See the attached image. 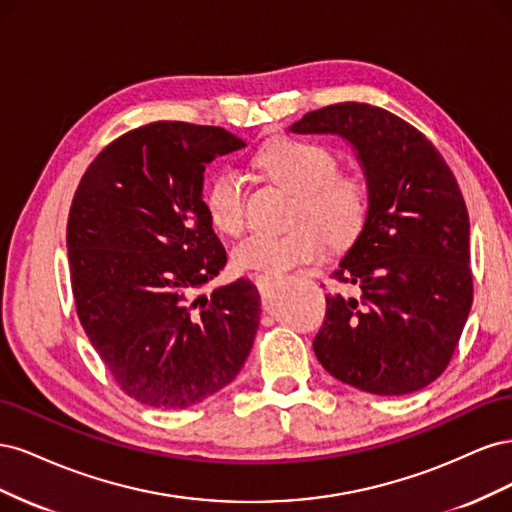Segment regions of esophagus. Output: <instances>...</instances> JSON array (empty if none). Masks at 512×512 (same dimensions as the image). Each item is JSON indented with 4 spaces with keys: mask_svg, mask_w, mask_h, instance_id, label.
Returning <instances> with one entry per match:
<instances>
[{
    "mask_svg": "<svg viewBox=\"0 0 512 512\" xmlns=\"http://www.w3.org/2000/svg\"><path fill=\"white\" fill-rule=\"evenodd\" d=\"M275 282H277L275 277H258V280H256V288L260 290V294H267V292L273 288Z\"/></svg>",
    "mask_w": 512,
    "mask_h": 512,
    "instance_id": "esophagus-1",
    "label": "esophagus"
}]
</instances>
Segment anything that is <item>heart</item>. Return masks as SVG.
<instances>
[{
    "mask_svg": "<svg viewBox=\"0 0 512 512\" xmlns=\"http://www.w3.org/2000/svg\"><path fill=\"white\" fill-rule=\"evenodd\" d=\"M256 166L277 185L297 194L292 222L303 224L282 235L256 232L245 237L232 250V262L239 271L280 277L303 262L318 260L327 250V237L342 245L361 232L369 207L367 188L356 175L337 173V158L331 149L301 138H275L258 151ZM205 209L220 232L239 235L245 207L237 170L224 168L211 177Z\"/></svg>",
    "mask_w": 512,
    "mask_h": 512,
    "instance_id": "1",
    "label": "heart"
}]
</instances>
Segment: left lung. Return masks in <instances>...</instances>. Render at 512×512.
Listing matches in <instances>:
<instances>
[{"label":"left lung","instance_id":"left-lung-1","mask_svg":"<svg viewBox=\"0 0 512 512\" xmlns=\"http://www.w3.org/2000/svg\"><path fill=\"white\" fill-rule=\"evenodd\" d=\"M297 134L352 147L367 183V218L335 280L314 337L320 365L374 395L425 389L446 369L472 307L470 220L440 151L397 115L342 102L303 115Z\"/></svg>","mask_w":512,"mask_h":512}]
</instances>
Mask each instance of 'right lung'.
I'll use <instances>...</instances> for the list:
<instances>
[{"label":"right lung","mask_w":512,"mask_h":512,"mask_svg":"<svg viewBox=\"0 0 512 512\" xmlns=\"http://www.w3.org/2000/svg\"><path fill=\"white\" fill-rule=\"evenodd\" d=\"M245 141L156 121L89 164L68 215L76 314L117 384L183 410L235 380L252 350L260 294L237 280L207 294L226 250L205 209V166Z\"/></svg>","instance_id":"1"}]
</instances>
